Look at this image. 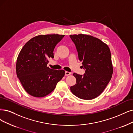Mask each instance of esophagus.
Returning a JSON list of instances; mask_svg holds the SVG:
<instances>
[{
    "mask_svg": "<svg viewBox=\"0 0 133 133\" xmlns=\"http://www.w3.org/2000/svg\"><path fill=\"white\" fill-rule=\"evenodd\" d=\"M71 74V73L70 72H68V71H66L65 72V76H69Z\"/></svg>",
    "mask_w": 133,
    "mask_h": 133,
    "instance_id": "esophagus-1",
    "label": "esophagus"
}]
</instances>
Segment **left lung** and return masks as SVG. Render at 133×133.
I'll list each match as a JSON object with an SVG mask.
<instances>
[{
  "mask_svg": "<svg viewBox=\"0 0 133 133\" xmlns=\"http://www.w3.org/2000/svg\"><path fill=\"white\" fill-rule=\"evenodd\" d=\"M70 37L85 70L83 75L73 73L76 84L71 87V91L81 99H93L101 94L112 78L113 66L110 48L100 39L91 36L79 34Z\"/></svg>",
  "mask_w": 133,
  "mask_h": 133,
  "instance_id": "8db88e82",
  "label": "left lung"
}]
</instances>
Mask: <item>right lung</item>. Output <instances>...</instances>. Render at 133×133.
Instances as JSON below:
<instances>
[{
  "instance_id": "1",
  "label": "right lung",
  "mask_w": 133,
  "mask_h": 133,
  "mask_svg": "<svg viewBox=\"0 0 133 133\" xmlns=\"http://www.w3.org/2000/svg\"><path fill=\"white\" fill-rule=\"evenodd\" d=\"M65 35L47 34L34 37L19 52L16 70L17 78L29 95L42 97L50 94L65 76L63 70L47 66L48 58H54V49Z\"/></svg>"
}]
</instances>
